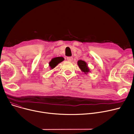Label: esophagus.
<instances>
[{
  "label": "esophagus",
  "instance_id": "obj_1",
  "mask_svg": "<svg viewBox=\"0 0 134 134\" xmlns=\"http://www.w3.org/2000/svg\"><path fill=\"white\" fill-rule=\"evenodd\" d=\"M67 60L68 61L71 62V61H72V60H73V58H72V57H67Z\"/></svg>",
  "mask_w": 134,
  "mask_h": 134
}]
</instances>
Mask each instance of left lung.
<instances>
[{
	"label": "left lung",
	"instance_id": "left-lung-1",
	"mask_svg": "<svg viewBox=\"0 0 134 134\" xmlns=\"http://www.w3.org/2000/svg\"><path fill=\"white\" fill-rule=\"evenodd\" d=\"M77 63H78V65L79 68L81 69V71L85 74H87L88 72H90V70L87 65V63L85 61L80 60L78 61Z\"/></svg>",
	"mask_w": 134,
	"mask_h": 134
}]
</instances>
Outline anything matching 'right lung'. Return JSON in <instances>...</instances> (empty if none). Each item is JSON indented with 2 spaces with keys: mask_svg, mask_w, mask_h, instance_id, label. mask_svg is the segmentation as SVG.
Listing matches in <instances>:
<instances>
[{
  "mask_svg": "<svg viewBox=\"0 0 134 134\" xmlns=\"http://www.w3.org/2000/svg\"><path fill=\"white\" fill-rule=\"evenodd\" d=\"M62 61V59H60L59 57L57 58H54L52 59V60L49 62V65L50 66V68L51 69H54L56 66H57L59 63Z\"/></svg>",
  "mask_w": 134,
  "mask_h": 134,
  "instance_id": "obj_1",
  "label": "right lung"
}]
</instances>
